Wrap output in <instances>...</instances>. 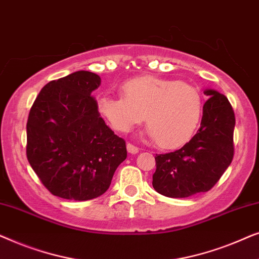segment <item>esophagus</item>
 I'll use <instances>...</instances> for the list:
<instances>
[{"label":"esophagus","instance_id":"1","mask_svg":"<svg viewBox=\"0 0 259 259\" xmlns=\"http://www.w3.org/2000/svg\"><path fill=\"white\" fill-rule=\"evenodd\" d=\"M127 151H128V153H131V154H137L138 152H139V148L128 143L127 144Z\"/></svg>","mask_w":259,"mask_h":259}]
</instances>
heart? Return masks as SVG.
I'll return each mask as SVG.
<instances>
[{
  "label": "heart",
  "instance_id": "heart-1",
  "mask_svg": "<svg viewBox=\"0 0 259 259\" xmlns=\"http://www.w3.org/2000/svg\"><path fill=\"white\" fill-rule=\"evenodd\" d=\"M122 95L100 94L97 108L113 128L126 133L143 121L146 133L165 148L186 144L193 137L203 113L200 92L191 84L145 75L127 80Z\"/></svg>",
  "mask_w": 259,
  "mask_h": 259
}]
</instances>
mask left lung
<instances>
[{"instance_id": "obj_1", "label": "left lung", "mask_w": 259, "mask_h": 259, "mask_svg": "<svg viewBox=\"0 0 259 259\" xmlns=\"http://www.w3.org/2000/svg\"><path fill=\"white\" fill-rule=\"evenodd\" d=\"M208 100L203 106L198 132L180 150L155 157L154 190L169 198H187L206 192L221 179L233 158L235 113L228 98L204 90Z\"/></svg>"}]
</instances>
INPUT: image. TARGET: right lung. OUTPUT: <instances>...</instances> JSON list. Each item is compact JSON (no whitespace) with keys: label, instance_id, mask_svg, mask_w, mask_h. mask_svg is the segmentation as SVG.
<instances>
[{"label":"right lung","instance_id":"obj_1","mask_svg":"<svg viewBox=\"0 0 259 259\" xmlns=\"http://www.w3.org/2000/svg\"><path fill=\"white\" fill-rule=\"evenodd\" d=\"M98 74L79 70L42 88L27 122V158L56 197L90 200L104 194L127 157L126 143L106 125L92 92Z\"/></svg>","mask_w":259,"mask_h":259}]
</instances>
